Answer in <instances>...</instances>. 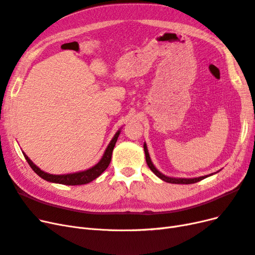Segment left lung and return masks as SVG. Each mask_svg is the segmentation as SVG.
<instances>
[{"label":"left lung","instance_id":"1","mask_svg":"<svg viewBox=\"0 0 255 255\" xmlns=\"http://www.w3.org/2000/svg\"><path fill=\"white\" fill-rule=\"evenodd\" d=\"M143 149H144V153H145V160H146V164H148L149 168L151 169V170L153 171V173L155 174L156 176H158L159 179H161L163 181L167 182V183H171V184H194V183H197V182H200L201 180L205 179V177L210 176L212 174H208V175H204V176H199V177H194V179H175V177H169V176H166L164 175L163 173H160L157 169L154 167V165L152 164V160L150 158V155H149V152H148V149H146V144L144 142L143 144Z\"/></svg>","mask_w":255,"mask_h":255}]
</instances>
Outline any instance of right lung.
Returning <instances> with one entry per match:
<instances>
[{
  "label": "right lung",
  "mask_w": 255,
  "mask_h": 255,
  "mask_svg": "<svg viewBox=\"0 0 255 255\" xmlns=\"http://www.w3.org/2000/svg\"><path fill=\"white\" fill-rule=\"evenodd\" d=\"M119 134H120V129L115 134V136L112 139V141L110 142L109 146L106 148L101 160H100L97 165H95L94 167H91L90 169H88V170H85V171H80V172L70 173V174H50V173L42 171L40 168H38L33 163V161L27 157L25 153H23V155H24V157L28 163V165L30 166V168H32L33 170L41 177V179H43L45 181L52 182V183L63 184V185H83V184H87V183H90L91 181H94L95 179H97L98 176L101 175L106 170V168L109 167L111 160H112L113 150L115 148L116 142H117Z\"/></svg>",
  "instance_id": "right-lung-1"
}]
</instances>
